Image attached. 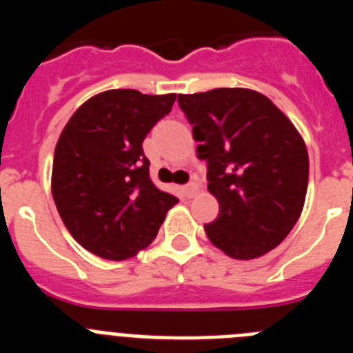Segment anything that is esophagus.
<instances>
[{
  "label": "esophagus",
  "mask_w": 353,
  "mask_h": 353,
  "mask_svg": "<svg viewBox=\"0 0 353 353\" xmlns=\"http://www.w3.org/2000/svg\"><path fill=\"white\" fill-rule=\"evenodd\" d=\"M183 192H185L187 198H194V196L199 192V185H198V183H194V182L189 183V185L183 187Z\"/></svg>",
  "instance_id": "34e87169"
}]
</instances>
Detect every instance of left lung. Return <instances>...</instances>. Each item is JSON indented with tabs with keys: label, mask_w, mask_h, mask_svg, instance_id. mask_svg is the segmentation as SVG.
<instances>
[{
	"label": "left lung",
	"mask_w": 353,
	"mask_h": 353,
	"mask_svg": "<svg viewBox=\"0 0 353 353\" xmlns=\"http://www.w3.org/2000/svg\"><path fill=\"white\" fill-rule=\"evenodd\" d=\"M208 192L219 217L208 240L235 260H254L281 244L304 208L310 157L301 132L269 97L249 88L179 95Z\"/></svg>",
	"instance_id": "left-lung-1"
}]
</instances>
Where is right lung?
<instances>
[{
  "instance_id": "1",
  "label": "right lung",
  "mask_w": 353,
  "mask_h": 353,
  "mask_svg": "<svg viewBox=\"0 0 353 353\" xmlns=\"http://www.w3.org/2000/svg\"><path fill=\"white\" fill-rule=\"evenodd\" d=\"M176 93L108 90L81 104L54 148L51 191L65 228L104 260L136 256L179 203L150 179L143 139Z\"/></svg>"
}]
</instances>
